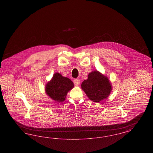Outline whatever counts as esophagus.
<instances>
[{
    "label": "esophagus",
    "mask_w": 153,
    "mask_h": 153,
    "mask_svg": "<svg viewBox=\"0 0 153 153\" xmlns=\"http://www.w3.org/2000/svg\"><path fill=\"white\" fill-rule=\"evenodd\" d=\"M73 82L76 86H78L80 84V80H78V79H75L73 81Z\"/></svg>",
    "instance_id": "esophagus-1"
}]
</instances>
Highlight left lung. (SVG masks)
<instances>
[{
    "instance_id": "8db88e82",
    "label": "left lung",
    "mask_w": 153,
    "mask_h": 153,
    "mask_svg": "<svg viewBox=\"0 0 153 153\" xmlns=\"http://www.w3.org/2000/svg\"><path fill=\"white\" fill-rule=\"evenodd\" d=\"M81 87L88 98L96 102L107 99L112 91V85L108 77L97 71L89 73L87 80L82 82Z\"/></svg>"
}]
</instances>
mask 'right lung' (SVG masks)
Instances as JSON below:
<instances>
[{
    "label": "right lung",
    "instance_id": "add662e5",
    "mask_svg": "<svg viewBox=\"0 0 153 153\" xmlns=\"http://www.w3.org/2000/svg\"><path fill=\"white\" fill-rule=\"evenodd\" d=\"M74 87L73 82L59 73H55L45 87L46 94L55 102H64L67 93Z\"/></svg>",
    "mask_w": 153,
    "mask_h": 153
}]
</instances>
